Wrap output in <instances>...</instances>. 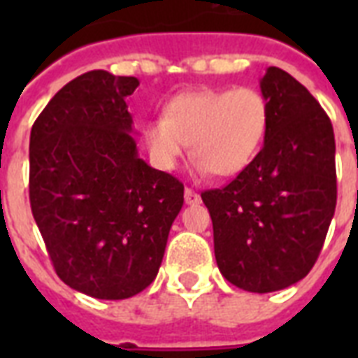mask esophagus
I'll use <instances>...</instances> for the list:
<instances>
[{
	"instance_id": "obj_1",
	"label": "esophagus",
	"mask_w": 358,
	"mask_h": 358,
	"mask_svg": "<svg viewBox=\"0 0 358 358\" xmlns=\"http://www.w3.org/2000/svg\"><path fill=\"white\" fill-rule=\"evenodd\" d=\"M184 199H185V204H199V202H201V195L195 193L193 189H189V187H185Z\"/></svg>"
}]
</instances>
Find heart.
<instances>
[{
    "mask_svg": "<svg viewBox=\"0 0 358 358\" xmlns=\"http://www.w3.org/2000/svg\"><path fill=\"white\" fill-rule=\"evenodd\" d=\"M269 128V106L255 87L199 89L171 98L162 119L143 126L152 163L173 171L185 145L199 173L236 176L258 156Z\"/></svg>",
    "mask_w": 358,
    "mask_h": 358,
    "instance_id": "obj_1",
    "label": "heart"
}]
</instances>
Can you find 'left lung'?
<instances>
[{"instance_id":"8db88e82","label":"left lung","mask_w":358,"mask_h":358,"mask_svg":"<svg viewBox=\"0 0 358 358\" xmlns=\"http://www.w3.org/2000/svg\"><path fill=\"white\" fill-rule=\"evenodd\" d=\"M260 89L269 128L255 162L221 189L202 191L219 271L267 294L305 278L336 208L334 131L320 102L288 72L269 66Z\"/></svg>"}]
</instances>
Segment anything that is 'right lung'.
I'll return each mask as SVG.
<instances>
[{"label": "right lung", "instance_id": "add662e5", "mask_svg": "<svg viewBox=\"0 0 358 358\" xmlns=\"http://www.w3.org/2000/svg\"><path fill=\"white\" fill-rule=\"evenodd\" d=\"M139 80L91 70L31 128L29 202L59 278L96 299L150 286L184 184L137 156L126 96Z\"/></svg>", "mask_w": 358, "mask_h": 358}]
</instances>
